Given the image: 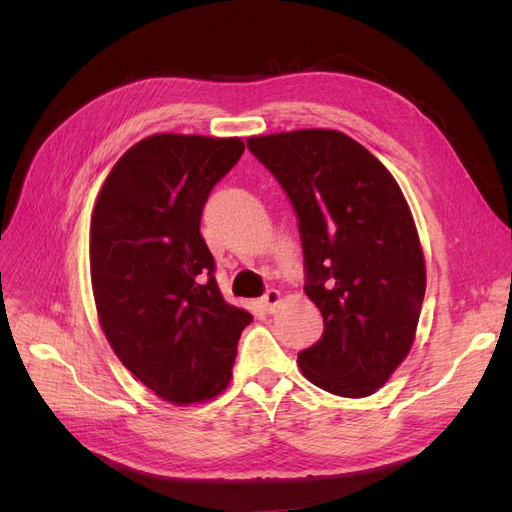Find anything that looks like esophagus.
I'll return each mask as SVG.
<instances>
[{"label": "esophagus", "mask_w": 512, "mask_h": 512, "mask_svg": "<svg viewBox=\"0 0 512 512\" xmlns=\"http://www.w3.org/2000/svg\"><path fill=\"white\" fill-rule=\"evenodd\" d=\"M282 303V292L280 290H275V288H271V290H267V294L265 297L260 299V305H262V309H265V312H275V307Z\"/></svg>", "instance_id": "1"}]
</instances>
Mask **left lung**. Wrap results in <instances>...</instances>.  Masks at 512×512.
<instances>
[{"mask_svg": "<svg viewBox=\"0 0 512 512\" xmlns=\"http://www.w3.org/2000/svg\"><path fill=\"white\" fill-rule=\"evenodd\" d=\"M297 211L309 297L324 318L301 374L339 397H367L404 363L427 286L408 200L374 153L344 132L247 138Z\"/></svg>", "mask_w": 512, "mask_h": 512, "instance_id": "8db88e82", "label": "left lung"}]
</instances>
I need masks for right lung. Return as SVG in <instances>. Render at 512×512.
Returning <instances> with one entry per match:
<instances>
[{"mask_svg":"<svg viewBox=\"0 0 512 512\" xmlns=\"http://www.w3.org/2000/svg\"><path fill=\"white\" fill-rule=\"evenodd\" d=\"M243 151L239 136H147L115 162L91 213L100 327L123 367L175 406L226 389L254 318L222 297L200 235L211 188Z\"/></svg>","mask_w":512,"mask_h":512,"instance_id":"add662e5","label":"right lung"}]
</instances>
